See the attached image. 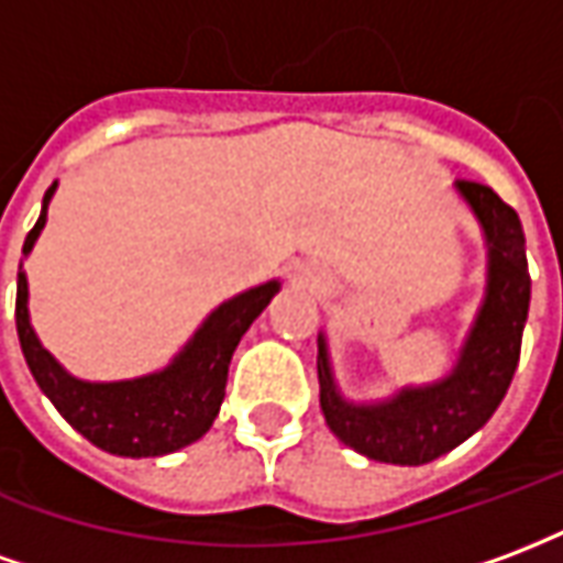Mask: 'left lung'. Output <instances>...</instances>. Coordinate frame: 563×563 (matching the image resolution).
<instances>
[{"instance_id":"8db88e82","label":"left lung","mask_w":563,"mask_h":563,"mask_svg":"<svg viewBox=\"0 0 563 563\" xmlns=\"http://www.w3.org/2000/svg\"><path fill=\"white\" fill-rule=\"evenodd\" d=\"M455 192L485 241V295L446 377L404 386L383 401H350L334 379L325 334H319V407L343 446L383 464L419 467L473 437L507 395L531 305V274L519 213L495 189L455 180Z\"/></svg>"}]
</instances>
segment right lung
<instances>
[{
	"label": "right lung",
	"mask_w": 563,
	"mask_h": 563,
	"mask_svg": "<svg viewBox=\"0 0 563 563\" xmlns=\"http://www.w3.org/2000/svg\"><path fill=\"white\" fill-rule=\"evenodd\" d=\"M54 192L56 184L44 192L42 217L23 241V256H30L42 234ZM277 292H280V280H268L222 301L210 310L196 334L184 343V350L162 371L135 379H114V383L75 377L44 350L30 322V280L23 262L18 271L14 319H18L20 350L32 377L75 431L111 455L156 459L208 434L225 398L232 353Z\"/></svg>",
	"instance_id": "obj_1"
}]
</instances>
